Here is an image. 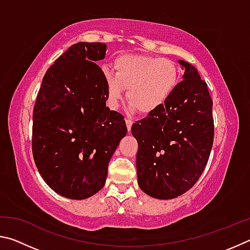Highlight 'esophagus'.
Listing matches in <instances>:
<instances>
[{
  "label": "esophagus",
  "mask_w": 250,
  "mask_h": 250,
  "mask_svg": "<svg viewBox=\"0 0 250 250\" xmlns=\"http://www.w3.org/2000/svg\"><path fill=\"white\" fill-rule=\"evenodd\" d=\"M132 124H133V121L132 120H130V119H125V125H126V128H128V131L130 132V130H131V126H132Z\"/></svg>",
  "instance_id": "obj_1"
}]
</instances>
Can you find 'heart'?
I'll use <instances>...</instances> for the list:
<instances>
[{"label": "heart", "instance_id": "b5f03b06", "mask_svg": "<svg viewBox=\"0 0 250 250\" xmlns=\"http://www.w3.org/2000/svg\"><path fill=\"white\" fill-rule=\"evenodd\" d=\"M115 75L104 71L110 108L124 98L142 115H150L167 103L179 83V69L170 59L143 55H121L113 62Z\"/></svg>", "mask_w": 250, "mask_h": 250}]
</instances>
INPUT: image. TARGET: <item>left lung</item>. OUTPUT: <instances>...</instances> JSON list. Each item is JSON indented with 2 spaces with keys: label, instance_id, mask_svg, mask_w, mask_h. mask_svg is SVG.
I'll return each instance as SVG.
<instances>
[{
  "label": "left lung",
  "instance_id": "1",
  "mask_svg": "<svg viewBox=\"0 0 250 250\" xmlns=\"http://www.w3.org/2000/svg\"><path fill=\"white\" fill-rule=\"evenodd\" d=\"M183 79L162 107L131 128L138 141V184L147 195L171 200L200 179L214 141L213 100L196 68L179 61Z\"/></svg>",
  "mask_w": 250,
  "mask_h": 250
}]
</instances>
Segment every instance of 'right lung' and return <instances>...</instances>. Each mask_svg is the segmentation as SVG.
<instances>
[{
    "label": "right lung",
    "instance_id": "obj_1",
    "mask_svg": "<svg viewBox=\"0 0 250 250\" xmlns=\"http://www.w3.org/2000/svg\"><path fill=\"white\" fill-rule=\"evenodd\" d=\"M104 43H77L61 55L42 82L33 111L32 151L55 192L84 200L104 188L108 164L126 134L125 117L105 105Z\"/></svg>",
    "mask_w": 250,
    "mask_h": 250
}]
</instances>
